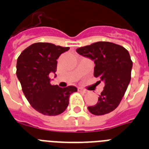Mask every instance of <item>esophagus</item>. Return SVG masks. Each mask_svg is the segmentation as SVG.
<instances>
[{
	"instance_id": "1",
	"label": "esophagus",
	"mask_w": 149,
	"mask_h": 149,
	"mask_svg": "<svg viewBox=\"0 0 149 149\" xmlns=\"http://www.w3.org/2000/svg\"><path fill=\"white\" fill-rule=\"evenodd\" d=\"M78 91H79V92H82V93H86V92H87L86 90H84V89H83V88H80V87H79V88H78Z\"/></svg>"
}]
</instances>
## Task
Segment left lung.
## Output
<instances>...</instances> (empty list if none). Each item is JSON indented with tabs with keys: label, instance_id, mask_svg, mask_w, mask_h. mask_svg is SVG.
<instances>
[{
	"label": "left lung",
	"instance_id": "left-lung-1",
	"mask_svg": "<svg viewBox=\"0 0 149 149\" xmlns=\"http://www.w3.org/2000/svg\"><path fill=\"white\" fill-rule=\"evenodd\" d=\"M76 51L94 62L93 75L104 83L98 102L94 106L88 107L89 111L94 115H104L115 110L131 80L132 61L128 51L108 42L93 43Z\"/></svg>",
	"mask_w": 149,
	"mask_h": 149
}]
</instances>
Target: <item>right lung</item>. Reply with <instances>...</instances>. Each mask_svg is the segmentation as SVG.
Listing matches in <instances>:
<instances>
[{
    "instance_id": "add662e5",
    "label": "right lung",
    "mask_w": 149,
    "mask_h": 149,
    "mask_svg": "<svg viewBox=\"0 0 149 149\" xmlns=\"http://www.w3.org/2000/svg\"><path fill=\"white\" fill-rule=\"evenodd\" d=\"M70 49L52 43L37 42L25 49L17 60V77L22 91L36 111L44 115L56 116L65 111L76 86L52 85L49 75L56 77L57 59Z\"/></svg>"
}]
</instances>
